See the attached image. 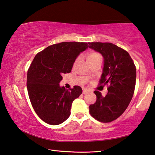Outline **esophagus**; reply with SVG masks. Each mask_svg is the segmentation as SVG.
<instances>
[{
	"mask_svg": "<svg viewBox=\"0 0 155 155\" xmlns=\"http://www.w3.org/2000/svg\"><path fill=\"white\" fill-rule=\"evenodd\" d=\"M87 92H88V91H87V90H86V89H84L83 90V94H87Z\"/></svg>",
	"mask_w": 155,
	"mask_h": 155,
	"instance_id": "obj_1",
	"label": "esophagus"
}]
</instances>
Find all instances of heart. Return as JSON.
I'll list each match as a JSON object with an SVG mask.
<instances>
[{
	"label": "heart",
	"instance_id": "obj_1",
	"mask_svg": "<svg viewBox=\"0 0 155 155\" xmlns=\"http://www.w3.org/2000/svg\"><path fill=\"white\" fill-rule=\"evenodd\" d=\"M101 55L100 54L97 52H91L89 53L87 55V61H92V60H94L96 58H100Z\"/></svg>",
	"mask_w": 155,
	"mask_h": 155
}]
</instances>
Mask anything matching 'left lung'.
Listing matches in <instances>:
<instances>
[{
    "mask_svg": "<svg viewBox=\"0 0 155 155\" xmlns=\"http://www.w3.org/2000/svg\"><path fill=\"white\" fill-rule=\"evenodd\" d=\"M91 48L103 55V73L100 85H109L105 97L94 91L97 100L89 107L90 114L97 120L110 122L123 114L134 92L137 70L129 53L109 42L88 43Z\"/></svg>",
    "mask_w": 155,
    "mask_h": 155,
    "instance_id": "1",
    "label": "left lung"
}]
</instances>
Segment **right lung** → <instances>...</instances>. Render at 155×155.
I'll return each mask as SVG.
<instances>
[{
    "label": "right lung",
    "instance_id": "obj_1",
    "mask_svg": "<svg viewBox=\"0 0 155 155\" xmlns=\"http://www.w3.org/2000/svg\"><path fill=\"white\" fill-rule=\"evenodd\" d=\"M87 47L86 42L64 41L51 45L35 56L27 73L28 93L34 110L46 123L57 125L70 117L72 101L81 94L82 88L74 85L68 91L59 83Z\"/></svg>",
    "mask_w": 155,
    "mask_h": 155
}]
</instances>
